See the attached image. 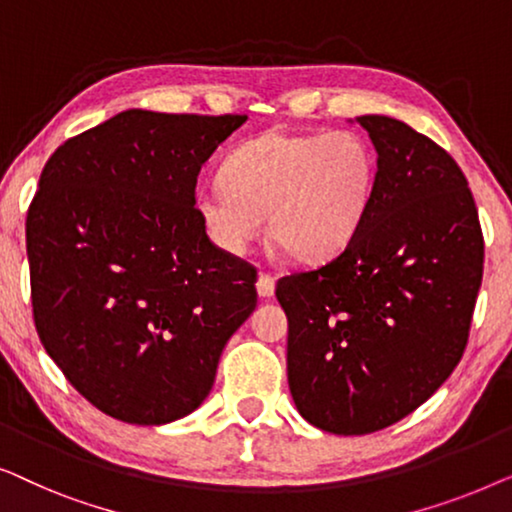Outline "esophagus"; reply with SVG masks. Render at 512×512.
I'll list each match as a JSON object with an SVG mask.
<instances>
[{
    "label": "esophagus",
    "instance_id": "esophagus-1",
    "mask_svg": "<svg viewBox=\"0 0 512 512\" xmlns=\"http://www.w3.org/2000/svg\"><path fill=\"white\" fill-rule=\"evenodd\" d=\"M256 291L263 300L272 298L275 296V279H272L270 275H265V272H261V275H258V282H256Z\"/></svg>",
    "mask_w": 512,
    "mask_h": 512
}]
</instances>
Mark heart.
<instances>
[{"label": "heart", "mask_w": 512, "mask_h": 512, "mask_svg": "<svg viewBox=\"0 0 512 512\" xmlns=\"http://www.w3.org/2000/svg\"><path fill=\"white\" fill-rule=\"evenodd\" d=\"M375 172V153L356 132L270 130L230 151L223 181L200 186L193 209L223 254H247L268 214V235L293 261L324 263L361 228Z\"/></svg>", "instance_id": "b5f03b06"}]
</instances>
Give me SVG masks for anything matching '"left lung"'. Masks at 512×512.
Here are the masks:
<instances>
[{
	"label": "left lung",
	"instance_id": "8db88e82",
	"mask_svg": "<svg viewBox=\"0 0 512 512\" xmlns=\"http://www.w3.org/2000/svg\"><path fill=\"white\" fill-rule=\"evenodd\" d=\"M354 121L377 153L366 219L333 261L275 289L289 319L293 403L338 436L387 429L452 375L485 258L478 209L450 153L396 118Z\"/></svg>",
	"mask_w": 512,
	"mask_h": 512
}]
</instances>
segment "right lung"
I'll return each mask as SVG.
<instances>
[{
	"label": "right lung",
	"instance_id": "right-lung-1",
	"mask_svg": "<svg viewBox=\"0 0 512 512\" xmlns=\"http://www.w3.org/2000/svg\"><path fill=\"white\" fill-rule=\"evenodd\" d=\"M247 116L128 109L48 158L27 212L34 326L104 415L177 422L256 307V270L193 209L200 167Z\"/></svg>",
	"mask_w": 512,
	"mask_h": 512
}]
</instances>
